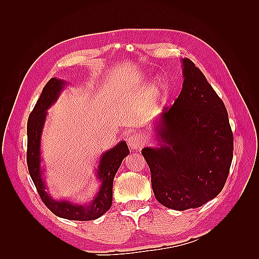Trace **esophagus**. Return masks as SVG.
<instances>
[{
	"instance_id": "1",
	"label": "esophagus",
	"mask_w": 259,
	"mask_h": 259,
	"mask_svg": "<svg viewBox=\"0 0 259 259\" xmlns=\"http://www.w3.org/2000/svg\"><path fill=\"white\" fill-rule=\"evenodd\" d=\"M127 144L133 150L139 151L145 145L144 137L139 134V133H132V134L127 138Z\"/></svg>"
}]
</instances>
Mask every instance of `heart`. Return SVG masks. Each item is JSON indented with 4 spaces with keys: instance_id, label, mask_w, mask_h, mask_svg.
I'll return each instance as SVG.
<instances>
[{
    "instance_id": "1",
    "label": "heart",
    "mask_w": 259,
    "mask_h": 259,
    "mask_svg": "<svg viewBox=\"0 0 259 259\" xmlns=\"http://www.w3.org/2000/svg\"><path fill=\"white\" fill-rule=\"evenodd\" d=\"M156 84H158V88H161V86L163 85V82L162 81H158V83H156Z\"/></svg>"
}]
</instances>
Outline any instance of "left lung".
<instances>
[{
	"mask_svg": "<svg viewBox=\"0 0 259 259\" xmlns=\"http://www.w3.org/2000/svg\"><path fill=\"white\" fill-rule=\"evenodd\" d=\"M182 61L183 90L155 124L160 147L142 151L155 199L175 210L199 207L216 198L233 156V134L223 100L190 59Z\"/></svg>",
	"mask_w": 259,
	"mask_h": 259,
	"instance_id": "left-lung-1",
	"label": "left lung"
}]
</instances>
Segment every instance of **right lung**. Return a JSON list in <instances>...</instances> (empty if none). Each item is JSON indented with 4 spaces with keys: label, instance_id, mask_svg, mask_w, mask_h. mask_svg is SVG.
<instances>
[{
    "label": "right lung",
    "instance_id": "right-lung-1",
    "mask_svg": "<svg viewBox=\"0 0 259 259\" xmlns=\"http://www.w3.org/2000/svg\"><path fill=\"white\" fill-rule=\"evenodd\" d=\"M66 82L52 77L46 83L40 98L37 99L27 124V164L29 174L44 204L56 216L70 221H93L97 219L111 207L113 179L125 156L130 150L125 142H120L110 150L103 153L99 161L97 178L100 180L99 191L90 204H73L66 200H54L46 191L41 168V135L46 120V110L57 100Z\"/></svg>",
    "mask_w": 259,
    "mask_h": 259
}]
</instances>
